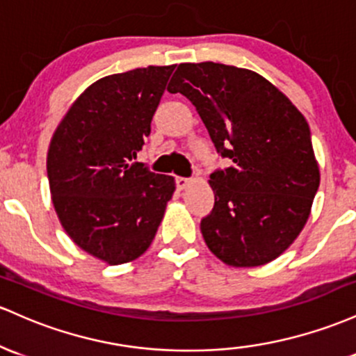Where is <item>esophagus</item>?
Masks as SVG:
<instances>
[{
	"instance_id": "34e87169",
	"label": "esophagus",
	"mask_w": 356,
	"mask_h": 356,
	"mask_svg": "<svg viewBox=\"0 0 356 356\" xmlns=\"http://www.w3.org/2000/svg\"><path fill=\"white\" fill-rule=\"evenodd\" d=\"M175 181H177V186L179 190H185L186 186L190 185L191 179L190 178H183V177H177V178H175Z\"/></svg>"
}]
</instances>
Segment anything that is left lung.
Here are the masks:
<instances>
[{"label": "left lung", "mask_w": 356, "mask_h": 356, "mask_svg": "<svg viewBox=\"0 0 356 356\" xmlns=\"http://www.w3.org/2000/svg\"><path fill=\"white\" fill-rule=\"evenodd\" d=\"M170 83L232 161L210 175L215 205L200 223L205 243L234 267L277 259L306 225L319 186L305 115L262 75L234 65L179 63Z\"/></svg>", "instance_id": "obj_1"}]
</instances>
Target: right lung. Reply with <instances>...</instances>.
Returning a JSON list of instances; mask_svg holds the SVG:
<instances>
[{"label": "right lung", "mask_w": 356, "mask_h": 356, "mask_svg": "<svg viewBox=\"0 0 356 356\" xmlns=\"http://www.w3.org/2000/svg\"><path fill=\"white\" fill-rule=\"evenodd\" d=\"M175 65L99 79L75 99L47 154L51 202L69 237L106 264L147 250L173 197L175 178L133 163Z\"/></svg>", "instance_id": "right-lung-1"}]
</instances>
